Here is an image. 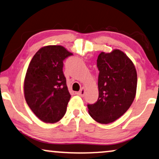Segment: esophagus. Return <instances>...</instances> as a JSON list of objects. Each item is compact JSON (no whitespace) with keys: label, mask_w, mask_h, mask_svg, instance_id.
<instances>
[{"label":"esophagus","mask_w":159,"mask_h":159,"mask_svg":"<svg viewBox=\"0 0 159 159\" xmlns=\"http://www.w3.org/2000/svg\"><path fill=\"white\" fill-rule=\"evenodd\" d=\"M77 94L79 96H81V97H84V95H85V89H84V88H82V89H80V91L79 92H77Z\"/></svg>","instance_id":"1"}]
</instances>
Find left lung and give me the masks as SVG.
Here are the masks:
<instances>
[{
    "label": "left lung",
    "mask_w": 159,
    "mask_h": 159,
    "mask_svg": "<svg viewBox=\"0 0 159 159\" xmlns=\"http://www.w3.org/2000/svg\"><path fill=\"white\" fill-rule=\"evenodd\" d=\"M99 98L88 105L89 113L96 121L108 124L126 112L136 93L137 73L130 58L124 52L114 49L101 52L97 58Z\"/></svg>",
    "instance_id": "1"
}]
</instances>
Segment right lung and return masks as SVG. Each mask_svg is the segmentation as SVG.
Segmentation results:
<instances>
[{"label": "right lung", "instance_id": "right-lung-1", "mask_svg": "<svg viewBox=\"0 0 159 159\" xmlns=\"http://www.w3.org/2000/svg\"><path fill=\"white\" fill-rule=\"evenodd\" d=\"M73 55L62 46L39 49L29 65L24 80V97L41 121L55 123L64 116L70 94L62 68L63 60Z\"/></svg>", "mask_w": 159, "mask_h": 159}]
</instances>
